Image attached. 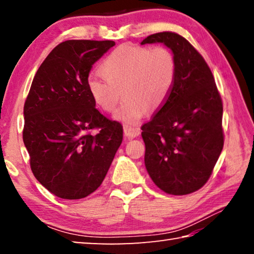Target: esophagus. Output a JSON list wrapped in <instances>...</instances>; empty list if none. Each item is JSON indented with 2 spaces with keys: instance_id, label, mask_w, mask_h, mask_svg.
I'll return each instance as SVG.
<instances>
[{
  "instance_id": "1",
  "label": "esophagus",
  "mask_w": 254,
  "mask_h": 254,
  "mask_svg": "<svg viewBox=\"0 0 254 254\" xmlns=\"http://www.w3.org/2000/svg\"><path fill=\"white\" fill-rule=\"evenodd\" d=\"M140 134V130L137 127H124V135H126L127 139H133Z\"/></svg>"
}]
</instances>
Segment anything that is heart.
<instances>
[{"mask_svg": "<svg viewBox=\"0 0 254 254\" xmlns=\"http://www.w3.org/2000/svg\"><path fill=\"white\" fill-rule=\"evenodd\" d=\"M176 59L165 47L123 45L107 56L101 66L102 74L89 75L86 85L93 101L112 113L117 110L122 93L123 104L115 119L127 127L150 111L166 102L176 78Z\"/></svg>", "mask_w": 254, "mask_h": 254, "instance_id": "b5f03b06", "label": "heart"}]
</instances>
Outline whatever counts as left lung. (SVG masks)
I'll list each match as a JSON object with an SVG mask.
<instances>
[{"label": "left lung", "instance_id": "8db88e82", "mask_svg": "<svg viewBox=\"0 0 254 254\" xmlns=\"http://www.w3.org/2000/svg\"><path fill=\"white\" fill-rule=\"evenodd\" d=\"M157 42L173 51L177 67L169 96L141 127L144 165L161 190L187 195L204 186L222 152V98L208 65L184 37L159 32L141 45Z\"/></svg>", "mask_w": 254, "mask_h": 254}]
</instances>
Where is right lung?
<instances>
[{
	"instance_id": "add662e5",
	"label": "right lung",
	"mask_w": 254,
	"mask_h": 254,
	"mask_svg": "<svg viewBox=\"0 0 254 254\" xmlns=\"http://www.w3.org/2000/svg\"><path fill=\"white\" fill-rule=\"evenodd\" d=\"M114 41L67 40L34 75L24 103L23 142L42 186L64 199H80L101 186L122 143L123 127L95 109L86 81ZM96 128L97 135L90 130Z\"/></svg>"
}]
</instances>
